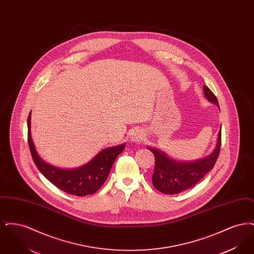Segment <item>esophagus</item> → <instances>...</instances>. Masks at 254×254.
<instances>
[{
    "mask_svg": "<svg viewBox=\"0 0 254 254\" xmlns=\"http://www.w3.org/2000/svg\"><path fill=\"white\" fill-rule=\"evenodd\" d=\"M129 138L132 142L141 143L145 139V133L140 127H135L129 133Z\"/></svg>",
    "mask_w": 254,
    "mask_h": 254,
    "instance_id": "obj_1",
    "label": "esophagus"
}]
</instances>
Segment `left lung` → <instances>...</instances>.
I'll return each instance as SVG.
<instances>
[{
    "instance_id": "8db88e82",
    "label": "left lung",
    "mask_w": 254,
    "mask_h": 254,
    "mask_svg": "<svg viewBox=\"0 0 254 254\" xmlns=\"http://www.w3.org/2000/svg\"><path fill=\"white\" fill-rule=\"evenodd\" d=\"M205 96L209 102L216 104L218 100L213 92L203 86ZM221 148V129L218 133L217 144L213 152L207 157L193 162H179L169 157L165 152L148 147L155 157V168L152 175V184L160 192L177 194L192 188L201 181L205 174L213 169Z\"/></svg>"
}]
</instances>
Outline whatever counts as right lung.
I'll use <instances>...</instances> for the list:
<instances>
[{
	"label": "right lung",
	"instance_id": "add662e5",
	"mask_svg": "<svg viewBox=\"0 0 254 254\" xmlns=\"http://www.w3.org/2000/svg\"><path fill=\"white\" fill-rule=\"evenodd\" d=\"M31 111L27 118V140L33 161L40 172L54 186L66 193L86 196L96 192L106 182L117 156L123 152L125 144L105 148L84 166L74 169L56 168L46 163L37 153L30 133Z\"/></svg>",
	"mask_w": 254,
	"mask_h": 254
}]
</instances>
